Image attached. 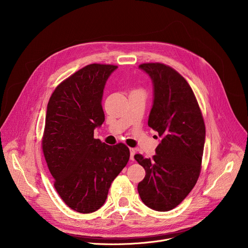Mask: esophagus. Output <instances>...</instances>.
Listing matches in <instances>:
<instances>
[{
    "label": "esophagus",
    "mask_w": 248,
    "mask_h": 248,
    "mask_svg": "<svg viewBox=\"0 0 248 248\" xmlns=\"http://www.w3.org/2000/svg\"><path fill=\"white\" fill-rule=\"evenodd\" d=\"M129 151H130V160L133 161L134 160V155H135V150L133 148H130Z\"/></svg>",
    "instance_id": "obj_1"
}]
</instances>
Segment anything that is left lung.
Returning a JSON list of instances; mask_svg holds the SVG:
<instances>
[{
	"label": "left lung",
	"mask_w": 248,
	"mask_h": 248,
	"mask_svg": "<svg viewBox=\"0 0 248 248\" xmlns=\"http://www.w3.org/2000/svg\"><path fill=\"white\" fill-rule=\"evenodd\" d=\"M139 68L153 83L148 125L162 139L153 158L134 155L146 171L137 190L146 206L166 212L178 206L198 180L205 124L191 87L176 70L160 62L142 63Z\"/></svg>",
	"instance_id": "1"
}]
</instances>
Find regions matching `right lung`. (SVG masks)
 I'll use <instances>...</instances> for the list:
<instances>
[{
	"instance_id": "add662e5",
	"label": "right lung",
	"mask_w": 248,
	"mask_h": 248,
	"mask_svg": "<svg viewBox=\"0 0 248 248\" xmlns=\"http://www.w3.org/2000/svg\"><path fill=\"white\" fill-rule=\"evenodd\" d=\"M117 67H82L58 85L47 106L42 149L54 186L69 208L83 214L103 206L129 160L124 143L110 146L94 138V129L105 121L104 88Z\"/></svg>"
}]
</instances>
